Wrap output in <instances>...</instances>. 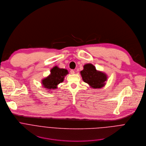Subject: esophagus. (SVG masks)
I'll list each match as a JSON object with an SVG mask.
<instances>
[{"mask_svg":"<svg viewBox=\"0 0 146 146\" xmlns=\"http://www.w3.org/2000/svg\"><path fill=\"white\" fill-rule=\"evenodd\" d=\"M70 73L71 74H74V70H73V69H72V70H70Z\"/></svg>","mask_w":146,"mask_h":146,"instance_id":"34e87169","label":"esophagus"}]
</instances>
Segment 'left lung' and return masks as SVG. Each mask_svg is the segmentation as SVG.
I'll list each match as a JSON object with an SVG mask.
<instances>
[{"label": "left lung", "mask_w": 146, "mask_h": 146, "mask_svg": "<svg viewBox=\"0 0 146 146\" xmlns=\"http://www.w3.org/2000/svg\"><path fill=\"white\" fill-rule=\"evenodd\" d=\"M81 74L83 81L94 88H102L107 80L106 75L97 71L92 64L85 65L84 69L81 71Z\"/></svg>", "instance_id": "1"}]
</instances>
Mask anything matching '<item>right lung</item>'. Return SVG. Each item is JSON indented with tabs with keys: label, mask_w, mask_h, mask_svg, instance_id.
I'll return each instance as SVG.
<instances>
[{
	"label": "right lung",
	"mask_w": 146,
	"mask_h": 146,
	"mask_svg": "<svg viewBox=\"0 0 146 146\" xmlns=\"http://www.w3.org/2000/svg\"><path fill=\"white\" fill-rule=\"evenodd\" d=\"M68 73L65 69H60L57 66L54 67L51 70V74L42 80L43 86L47 90L56 89V86L63 82L65 76Z\"/></svg>",
	"instance_id": "obj_1"
}]
</instances>
